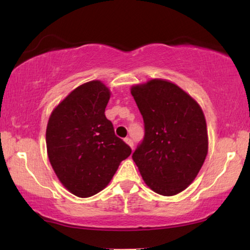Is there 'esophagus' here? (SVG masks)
I'll return each instance as SVG.
<instances>
[{
  "instance_id": "obj_1",
  "label": "esophagus",
  "mask_w": 250,
  "mask_h": 250,
  "mask_svg": "<svg viewBox=\"0 0 250 250\" xmlns=\"http://www.w3.org/2000/svg\"><path fill=\"white\" fill-rule=\"evenodd\" d=\"M124 141L126 142V143H127V144L129 145V146H130V147H132V148H133V146H134V143H133V141H132V140H130V138H129V137H126V138H124Z\"/></svg>"
}]
</instances>
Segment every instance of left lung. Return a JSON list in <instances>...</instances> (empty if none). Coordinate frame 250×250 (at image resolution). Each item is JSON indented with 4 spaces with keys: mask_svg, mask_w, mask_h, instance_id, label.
I'll return each mask as SVG.
<instances>
[{
    "mask_svg": "<svg viewBox=\"0 0 250 250\" xmlns=\"http://www.w3.org/2000/svg\"><path fill=\"white\" fill-rule=\"evenodd\" d=\"M130 94L143 116L144 138L133 161L146 186L162 195L187 189L208 153V133L199 104L179 86L152 79Z\"/></svg>",
    "mask_w": 250,
    "mask_h": 250,
    "instance_id": "8db88e82",
    "label": "left lung"
}]
</instances>
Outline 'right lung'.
Wrapping results in <instances>:
<instances>
[{"label": "right lung", "instance_id": "obj_1", "mask_svg": "<svg viewBox=\"0 0 250 250\" xmlns=\"http://www.w3.org/2000/svg\"><path fill=\"white\" fill-rule=\"evenodd\" d=\"M110 91L93 80L72 90L50 115L45 141L60 182L77 197H91L110 182L132 149L105 116Z\"/></svg>", "mask_w": 250, "mask_h": 250}]
</instances>
